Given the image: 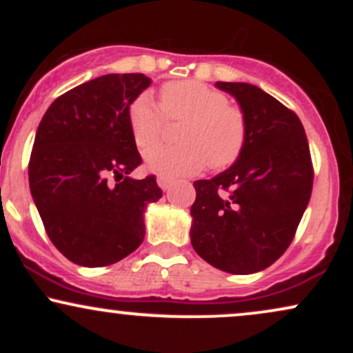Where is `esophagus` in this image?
I'll return each instance as SVG.
<instances>
[{
	"mask_svg": "<svg viewBox=\"0 0 353 353\" xmlns=\"http://www.w3.org/2000/svg\"><path fill=\"white\" fill-rule=\"evenodd\" d=\"M157 184H159V188L163 190H168L174 184V179L168 176H157Z\"/></svg>",
	"mask_w": 353,
	"mask_h": 353,
	"instance_id": "1",
	"label": "esophagus"
}]
</instances>
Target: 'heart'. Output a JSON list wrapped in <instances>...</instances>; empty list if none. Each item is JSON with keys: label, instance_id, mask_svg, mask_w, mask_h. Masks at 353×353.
<instances>
[{"label": "heart", "instance_id": "obj_1", "mask_svg": "<svg viewBox=\"0 0 353 353\" xmlns=\"http://www.w3.org/2000/svg\"><path fill=\"white\" fill-rule=\"evenodd\" d=\"M165 115L186 119L178 135L181 144L157 146L145 152L144 164L149 171L184 176L201 171L205 163L214 169H224L236 163L244 151V112L230 106L228 96L209 84L194 79L164 84L163 108L149 92L136 96L128 108V124L137 148L148 149L159 140Z\"/></svg>", "mask_w": 353, "mask_h": 353}]
</instances>
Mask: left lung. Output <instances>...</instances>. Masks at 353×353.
Returning <instances> with one entry per match:
<instances>
[{"label": "left lung", "instance_id": "left-lung-1", "mask_svg": "<svg viewBox=\"0 0 353 353\" xmlns=\"http://www.w3.org/2000/svg\"><path fill=\"white\" fill-rule=\"evenodd\" d=\"M216 86L244 112L247 143L229 169L194 182L190 244L219 270L254 274L285 252L305 212L314 182L309 143L297 114L261 88Z\"/></svg>", "mask_w": 353, "mask_h": 353}]
</instances>
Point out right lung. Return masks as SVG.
I'll return each mask as SVG.
<instances>
[{"mask_svg": "<svg viewBox=\"0 0 353 353\" xmlns=\"http://www.w3.org/2000/svg\"><path fill=\"white\" fill-rule=\"evenodd\" d=\"M144 74H104L64 92L44 112L28 174L56 249L83 267L111 265L144 241V212L163 190L129 177L141 156L128 108L151 86Z\"/></svg>", "mask_w": 353, "mask_h": 353, "instance_id": "right-lung-1", "label": "right lung"}]
</instances>
